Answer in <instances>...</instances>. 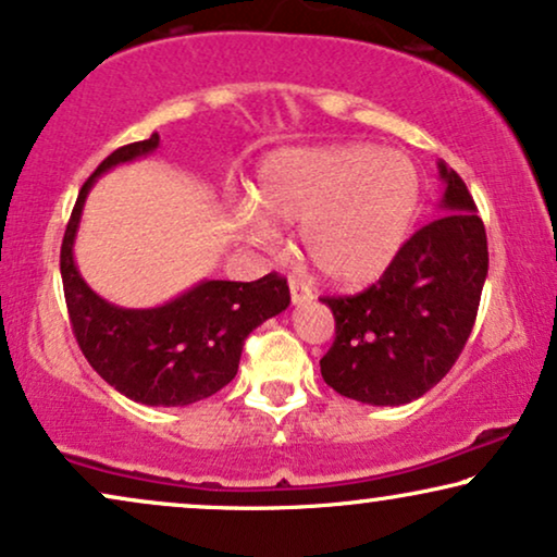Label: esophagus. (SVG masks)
Instances as JSON below:
<instances>
[{
  "label": "esophagus",
  "instance_id": "obj_1",
  "mask_svg": "<svg viewBox=\"0 0 557 557\" xmlns=\"http://www.w3.org/2000/svg\"><path fill=\"white\" fill-rule=\"evenodd\" d=\"M288 292H292V305L294 307H301L307 305V301H312V288H309L305 281L299 278H288Z\"/></svg>",
  "mask_w": 557,
  "mask_h": 557
}]
</instances>
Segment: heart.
Returning <instances> with one entry per match:
<instances>
[{
    "instance_id": "1",
    "label": "heart",
    "mask_w": 557,
    "mask_h": 557,
    "mask_svg": "<svg viewBox=\"0 0 557 557\" xmlns=\"http://www.w3.org/2000/svg\"><path fill=\"white\" fill-rule=\"evenodd\" d=\"M420 173L399 150L368 143L284 148L258 165L252 201L235 209L250 243L269 248L276 225H301V252L337 284L379 278L414 225Z\"/></svg>"
}]
</instances>
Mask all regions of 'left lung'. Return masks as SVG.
I'll return each instance as SVG.
<instances>
[{"mask_svg": "<svg viewBox=\"0 0 557 557\" xmlns=\"http://www.w3.org/2000/svg\"><path fill=\"white\" fill-rule=\"evenodd\" d=\"M440 216L417 230L371 288L320 299L335 343L324 384L371 407H401L450 371L471 335L488 273V245L463 178L437 161Z\"/></svg>", "mask_w": 557, "mask_h": 557, "instance_id": "8db88e82", "label": "left lung"}]
</instances>
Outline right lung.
Masks as SVG:
<instances>
[{
    "mask_svg": "<svg viewBox=\"0 0 557 557\" xmlns=\"http://www.w3.org/2000/svg\"><path fill=\"white\" fill-rule=\"evenodd\" d=\"M161 146L129 143L107 156L86 178L61 245V278L76 343L107 384L146 407H189L235 379L245 337L284 312L292 301L286 278H205L158 307L127 309L107 301L78 273L74 243L91 186L102 173L146 158Z\"/></svg>",
    "mask_w": 557,
    "mask_h": 557,
    "instance_id": "add662e5",
    "label": "right lung"
}]
</instances>
